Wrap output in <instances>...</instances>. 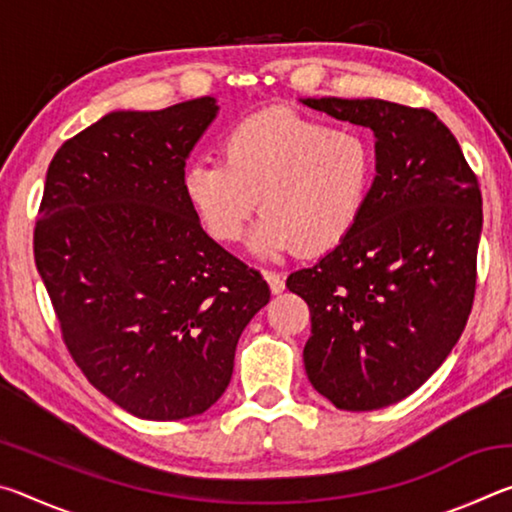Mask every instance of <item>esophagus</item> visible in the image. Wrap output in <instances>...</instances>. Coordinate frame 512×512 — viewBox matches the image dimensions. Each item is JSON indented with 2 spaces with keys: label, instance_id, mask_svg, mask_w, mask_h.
Segmentation results:
<instances>
[{
  "label": "esophagus",
  "instance_id": "34e87169",
  "mask_svg": "<svg viewBox=\"0 0 512 512\" xmlns=\"http://www.w3.org/2000/svg\"><path fill=\"white\" fill-rule=\"evenodd\" d=\"M264 277H266L268 287H271V293H275V296L284 291V275L275 273V271H264Z\"/></svg>",
  "mask_w": 512,
  "mask_h": 512
}]
</instances>
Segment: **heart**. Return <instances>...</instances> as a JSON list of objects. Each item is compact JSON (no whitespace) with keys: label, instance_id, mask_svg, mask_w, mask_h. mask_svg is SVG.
<instances>
[{"label":"heart","instance_id":"heart-1","mask_svg":"<svg viewBox=\"0 0 512 512\" xmlns=\"http://www.w3.org/2000/svg\"><path fill=\"white\" fill-rule=\"evenodd\" d=\"M375 178V144L359 128H332L291 108H268L225 133L221 160L187 164L183 194L219 244L241 239L259 198L264 216L253 235L255 253L298 250L316 257L357 230Z\"/></svg>","mask_w":512,"mask_h":512}]
</instances>
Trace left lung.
Masks as SVG:
<instances>
[{"label":"left lung","instance_id":"left-lung-1","mask_svg":"<svg viewBox=\"0 0 512 512\" xmlns=\"http://www.w3.org/2000/svg\"><path fill=\"white\" fill-rule=\"evenodd\" d=\"M375 133L377 178L357 230L287 277L309 305L305 370L343 411L409 397L461 339L476 289L481 189L456 137L427 108L302 99Z\"/></svg>","mask_w":512,"mask_h":512}]
</instances>
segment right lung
Returning <instances> with one entry per match:
<instances>
[{
  "mask_svg": "<svg viewBox=\"0 0 512 512\" xmlns=\"http://www.w3.org/2000/svg\"><path fill=\"white\" fill-rule=\"evenodd\" d=\"M216 112L212 97L110 112L47 169L33 255L63 341L97 391L144 420L210 409L271 300L185 201V160Z\"/></svg>",
  "mask_w": 512,
  "mask_h": 512,
  "instance_id": "1",
  "label": "right lung"
}]
</instances>
